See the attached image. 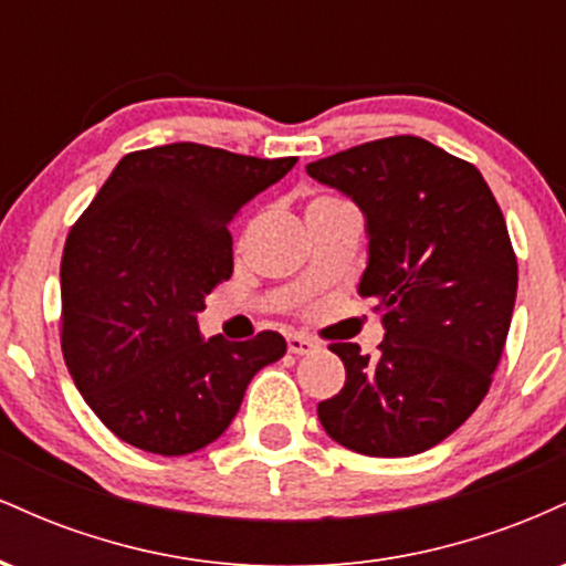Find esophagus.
Masks as SVG:
<instances>
[{
  "mask_svg": "<svg viewBox=\"0 0 566 566\" xmlns=\"http://www.w3.org/2000/svg\"><path fill=\"white\" fill-rule=\"evenodd\" d=\"M287 348L290 354H311V350H316V340L314 337H305V335H290L287 337Z\"/></svg>",
  "mask_w": 566,
  "mask_h": 566,
  "instance_id": "34e87169",
  "label": "esophagus"
}]
</instances>
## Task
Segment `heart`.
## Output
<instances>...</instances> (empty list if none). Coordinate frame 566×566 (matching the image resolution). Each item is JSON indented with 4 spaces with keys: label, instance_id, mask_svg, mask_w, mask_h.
Wrapping results in <instances>:
<instances>
[{
    "label": "heart",
    "instance_id": "heart-1",
    "mask_svg": "<svg viewBox=\"0 0 566 566\" xmlns=\"http://www.w3.org/2000/svg\"><path fill=\"white\" fill-rule=\"evenodd\" d=\"M324 201H337V199H335V197H319V199L311 201V207H314V205H324Z\"/></svg>",
    "mask_w": 566,
    "mask_h": 566
}]
</instances>
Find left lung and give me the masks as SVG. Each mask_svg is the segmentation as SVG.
<instances>
[{
    "label": "left lung",
    "mask_w": 566,
    "mask_h": 566,
    "mask_svg": "<svg viewBox=\"0 0 566 566\" xmlns=\"http://www.w3.org/2000/svg\"><path fill=\"white\" fill-rule=\"evenodd\" d=\"M305 170L365 212L359 295L386 327L378 356L329 346L346 386L316 407L324 431L369 458L431 450L482 405L509 337L518 265L500 205L471 161L415 135Z\"/></svg>",
    "instance_id": "8db88e82"
}]
</instances>
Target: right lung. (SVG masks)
<instances>
[{
  "instance_id": "obj_1",
  "label": "right lung",
  "mask_w": 566,
  "mask_h": 566,
  "mask_svg": "<svg viewBox=\"0 0 566 566\" xmlns=\"http://www.w3.org/2000/svg\"><path fill=\"white\" fill-rule=\"evenodd\" d=\"M297 157L258 159L201 143L122 157L71 226L61 261V346L71 378L108 431L178 458L216 441L258 369L282 359L279 333L199 335L205 297L231 276L229 223Z\"/></svg>"
}]
</instances>
